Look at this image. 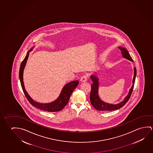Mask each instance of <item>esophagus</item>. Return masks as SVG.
<instances>
[{"label":"esophagus","instance_id":"obj_1","mask_svg":"<svg viewBox=\"0 0 153 153\" xmlns=\"http://www.w3.org/2000/svg\"><path fill=\"white\" fill-rule=\"evenodd\" d=\"M87 80V76L84 75L83 76L82 78H80V82H85Z\"/></svg>","mask_w":153,"mask_h":153}]
</instances>
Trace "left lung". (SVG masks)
I'll use <instances>...</instances> for the list:
<instances>
[{
  "label": "left lung",
  "instance_id": "1",
  "mask_svg": "<svg viewBox=\"0 0 153 153\" xmlns=\"http://www.w3.org/2000/svg\"><path fill=\"white\" fill-rule=\"evenodd\" d=\"M118 48L121 50L122 56L123 58H125V59H128L130 61H132V62L134 61L130 56L129 53L128 52L126 49L121 47H119ZM134 75L133 80H132V85L131 87L129 89L128 94L126 97H125V99L122 102L116 104L106 103L105 102L103 101L100 98L99 95V77L97 76V74L96 75L94 74L91 76V78L93 82V84L91 85V91L90 93V101L92 105L94 106V108L97 109V110L99 111H113L119 109L121 108H122L123 106L125 105V104L128 101L134 87V82H135V79H136L137 75L136 68H134Z\"/></svg>",
  "mask_w": 153,
  "mask_h": 153
}]
</instances>
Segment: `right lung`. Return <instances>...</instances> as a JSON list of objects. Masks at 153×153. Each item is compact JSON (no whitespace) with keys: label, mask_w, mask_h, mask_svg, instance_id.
Returning <instances> with one entry per match:
<instances>
[{"label":"right lung","mask_w":153,"mask_h":153,"mask_svg":"<svg viewBox=\"0 0 153 153\" xmlns=\"http://www.w3.org/2000/svg\"><path fill=\"white\" fill-rule=\"evenodd\" d=\"M34 48V47H33L32 48H31L30 50L27 52L26 56L23 61L22 62L21 65L19 68V80L21 82V84L24 93L25 94L27 99L28 100L29 102L33 106H35L36 108H39L42 110L46 111L48 112H53L60 111L61 110H62L64 107L68 103L71 94L73 93L74 90L77 86L79 82L78 80H74L65 85L61 90V93L59 95V97L54 101L50 103H41L34 101L33 99H32V97L27 93L26 89L25 88L23 82L24 69L25 67L26 62L28 59L29 52L32 51Z\"/></svg>","instance_id":"obj_1"}]
</instances>
